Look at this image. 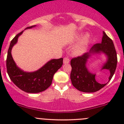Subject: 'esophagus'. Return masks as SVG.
Segmentation results:
<instances>
[{"instance_id": "34e87169", "label": "esophagus", "mask_w": 124, "mask_h": 124, "mask_svg": "<svg viewBox=\"0 0 124 124\" xmlns=\"http://www.w3.org/2000/svg\"><path fill=\"white\" fill-rule=\"evenodd\" d=\"M70 62V59L68 57H65L63 58V63L64 64H67Z\"/></svg>"}]
</instances>
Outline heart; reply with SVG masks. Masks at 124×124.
<instances>
[{
    "mask_svg": "<svg viewBox=\"0 0 124 124\" xmlns=\"http://www.w3.org/2000/svg\"><path fill=\"white\" fill-rule=\"evenodd\" d=\"M89 41V36L86 35L83 38L82 42L76 46L72 50V53L75 55H80L85 52L86 46Z\"/></svg>",
    "mask_w": 124,
    "mask_h": 124,
    "instance_id": "b5f03b06",
    "label": "heart"
}]
</instances>
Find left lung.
<instances>
[{
  "label": "left lung",
  "mask_w": 124,
  "mask_h": 124,
  "mask_svg": "<svg viewBox=\"0 0 124 124\" xmlns=\"http://www.w3.org/2000/svg\"><path fill=\"white\" fill-rule=\"evenodd\" d=\"M101 53L106 54L107 57V61L104 63L101 70L110 71V75L108 77V82L112 78L117 65V54L113 41L103 32L101 43L95 44L89 52L71 59L72 70L70 78L72 85L77 90L83 92H95L100 90L108 83L105 84L98 83L95 80V74L89 72L86 67L87 59L92 54Z\"/></svg>",
  "instance_id": "1"
}]
</instances>
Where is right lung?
Here are the masks:
<instances>
[{"mask_svg": "<svg viewBox=\"0 0 124 124\" xmlns=\"http://www.w3.org/2000/svg\"><path fill=\"white\" fill-rule=\"evenodd\" d=\"M36 26H32L26 29ZM23 31L18 33L10 43L7 58V72L10 79L18 88L27 93H39L47 89L52 85L53 76L63 65V58L52 59L37 71L24 72L16 65L11 55L12 47Z\"/></svg>", "mask_w": 124, "mask_h": 124, "instance_id": "add662e5", "label": "right lung"}]
</instances>
